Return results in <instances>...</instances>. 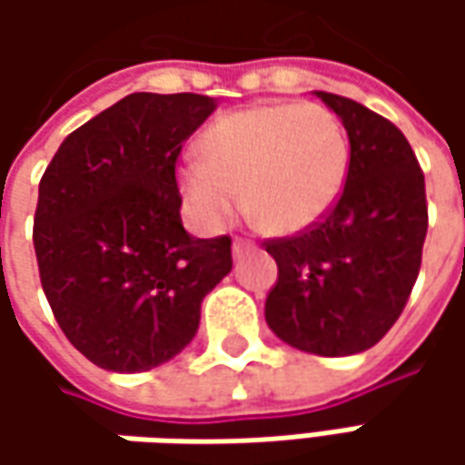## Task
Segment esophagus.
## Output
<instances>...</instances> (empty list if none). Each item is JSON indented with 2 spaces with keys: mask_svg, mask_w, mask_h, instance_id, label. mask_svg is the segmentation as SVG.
<instances>
[{
  "mask_svg": "<svg viewBox=\"0 0 465 465\" xmlns=\"http://www.w3.org/2000/svg\"><path fill=\"white\" fill-rule=\"evenodd\" d=\"M251 248H253V242H251V241L235 238V241H232V256H235V259H241L242 253H248Z\"/></svg>",
  "mask_w": 465,
  "mask_h": 465,
  "instance_id": "esophagus-1",
  "label": "esophagus"
}]
</instances>
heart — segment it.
<instances>
[{"label": "heart", "instance_id": "heart-1", "mask_svg": "<svg viewBox=\"0 0 465 465\" xmlns=\"http://www.w3.org/2000/svg\"><path fill=\"white\" fill-rule=\"evenodd\" d=\"M347 170V134L326 108L261 105L206 129L204 154L181 165V191L206 232L223 230L242 199L269 230L297 232L339 202Z\"/></svg>", "mask_w": 465, "mask_h": 465}]
</instances>
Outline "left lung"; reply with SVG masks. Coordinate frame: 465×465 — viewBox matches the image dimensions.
I'll return each mask as SVG.
<instances>
[{"label": "left lung", "mask_w": 465, "mask_h": 465, "mask_svg": "<svg viewBox=\"0 0 465 465\" xmlns=\"http://www.w3.org/2000/svg\"><path fill=\"white\" fill-rule=\"evenodd\" d=\"M315 95L347 129V183L323 223L266 242L279 279L263 311L284 344L347 357L375 347L411 295L427 235L424 173L388 118L333 93Z\"/></svg>", "instance_id": "left-lung-1"}]
</instances>
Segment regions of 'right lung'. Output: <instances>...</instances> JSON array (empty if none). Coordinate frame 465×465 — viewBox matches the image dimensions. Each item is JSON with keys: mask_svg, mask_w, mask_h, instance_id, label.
I'll use <instances>...</instances> for the list:
<instances>
[{"mask_svg": "<svg viewBox=\"0 0 465 465\" xmlns=\"http://www.w3.org/2000/svg\"><path fill=\"white\" fill-rule=\"evenodd\" d=\"M217 100L132 93L66 136L38 186L33 245L64 336L103 370L181 354L230 269V238L181 223L175 160Z\"/></svg>", "mask_w": 465, "mask_h": 465, "instance_id": "right-lung-1", "label": "right lung"}]
</instances>
